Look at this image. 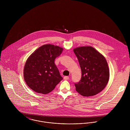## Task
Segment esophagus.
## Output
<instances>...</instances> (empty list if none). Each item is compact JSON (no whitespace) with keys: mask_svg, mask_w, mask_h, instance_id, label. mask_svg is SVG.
I'll return each mask as SVG.
<instances>
[{"mask_svg":"<svg viewBox=\"0 0 130 130\" xmlns=\"http://www.w3.org/2000/svg\"><path fill=\"white\" fill-rule=\"evenodd\" d=\"M63 79L64 80H68V79H69V77L68 76H65L63 77Z\"/></svg>","mask_w":130,"mask_h":130,"instance_id":"1","label":"esophagus"}]
</instances>
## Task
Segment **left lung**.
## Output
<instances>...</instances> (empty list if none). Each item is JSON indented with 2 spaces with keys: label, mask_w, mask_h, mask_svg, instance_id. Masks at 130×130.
Returning <instances> with one entry per match:
<instances>
[{
  "label": "left lung",
  "mask_w": 130,
  "mask_h": 130,
  "mask_svg": "<svg viewBox=\"0 0 130 130\" xmlns=\"http://www.w3.org/2000/svg\"><path fill=\"white\" fill-rule=\"evenodd\" d=\"M82 71L80 81L74 84L76 91L83 96H91L103 91L110 77V70L105 57L90 46L74 49Z\"/></svg>",
  "instance_id": "left-lung-1"
}]
</instances>
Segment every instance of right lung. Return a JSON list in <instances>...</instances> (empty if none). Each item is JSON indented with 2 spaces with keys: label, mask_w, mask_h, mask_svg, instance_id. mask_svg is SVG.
<instances>
[{
  "label": "right lung",
  "mask_w": 130,
  "mask_h": 130,
  "mask_svg": "<svg viewBox=\"0 0 130 130\" xmlns=\"http://www.w3.org/2000/svg\"><path fill=\"white\" fill-rule=\"evenodd\" d=\"M63 48L51 44L36 50L27 58L23 70L26 85L34 91L46 94L52 92L63 79L55 60Z\"/></svg>",
  "instance_id": "right-lung-1"
}]
</instances>
